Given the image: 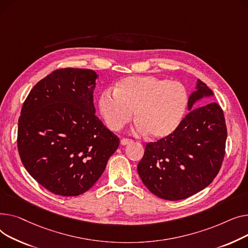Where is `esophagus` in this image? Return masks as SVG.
<instances>
[{"label": "esophagus", "instance_id": "1", "mask_svg": "<svg viewBox=\"0 0 248 248\" xmlns=\"http://www.w3.org/2000/svg\"><path fill=\"white\" fill-rule=\"evenodd\" d=\"M133 140L132 139H129V138H122L121 139V145H127L129 143H132Z\"/></svg>", "mask_w": 248, "mask_h": 248}]
</instances>
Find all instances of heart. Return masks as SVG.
I'll return each instance as SVG.
<instances>
[{"label":"heart","mask_w":248,"mask_h":248,"mask_svg":"<svg viewBox=\"0 0 248 248\" xmlns=\"http://www.w3.org/2000/svg\"><path fill=\"white\" fill-rule=\"evenodd\" d=\"M187 105L188 94L181 83L153 76L125 78L114 92L105 91L99 100L101 114L111 130L122 129L135 111L137 132L155 140L175 132Z\"/></svg>","instance_id":"b5f03b06"}]
</instances>
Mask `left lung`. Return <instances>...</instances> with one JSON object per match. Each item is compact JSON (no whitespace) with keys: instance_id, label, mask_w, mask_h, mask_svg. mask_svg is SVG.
<instances>
[{"instance_id":"obj_1","label":"left lung","mask_w":248,"mask_h":248,"mask_svg":"<svg viewBox=\"0 0 248 248\" xmlns=\"http://www.w3.org/2000/svg\"><path fill=\"white\" fill-rule=\"evenodd\" d=\"M212 95L198 80L188 99L190 112L175 132L146 144L137 170L144 185L159 198L185 199L207 187L219 172L227 138L223 111L215 102L194 108L197 100Z\"/></svg>"}]
</instances>
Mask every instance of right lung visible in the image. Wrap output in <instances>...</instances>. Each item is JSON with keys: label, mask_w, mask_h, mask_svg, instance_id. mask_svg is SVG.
Wrapping results in <instances>:
<instances>
[{"label": "right lung", "mask_w": 248, "mask_h": 248, "mask_svg": "<svg viewBox=\"0 0 248 248\" xmlns=\"http://www.w3.org/2000/svg\"><path fill=\"white\" fill-rule=\"evenodd\" d=\"M97 74L62 68L39 81L18 123V151L30 175L62 196L86 192L104 172L119 138L95 115Z\"/></svg>", "instance_id": "right-lung-1"}]
</instances>
